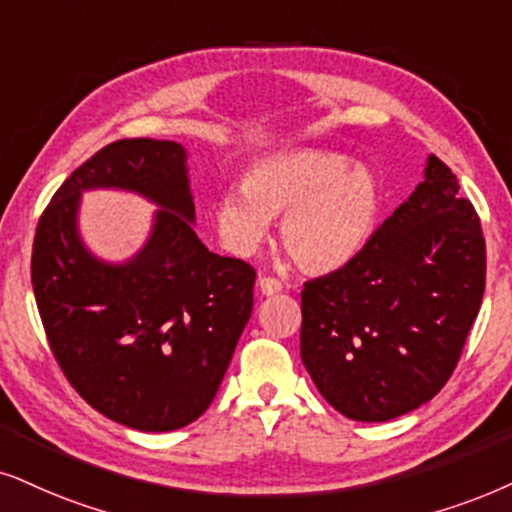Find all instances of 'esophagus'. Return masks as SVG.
Wrapping results in <instances>:
<instances>
[{
    "instance_id": "obj_1",
    "label": "esophagus",
    "mask_w": 512,
    "mask_h": 512,
    "mask_svg": "<svg viewBox=\"0 0 512 512\" xmlns=\"http://www.w3.org/2000/svg\"><path fill=\"white\" fill-rule=\"evenodd\" d=\"M260 290L262 295H276L283 290V283L274 276H260Z\"/></svg>"
}]
</instances>
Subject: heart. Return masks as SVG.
Returning <instances> with one entry per match:
<instances>
[{"instance_id": "obj_1", "label": "heart", "mask_w": 512, "mask_h": 512, "mask_svg": "<svg viewBox=\"0 0 512 512\" xmlns=\"http://www.w3.org/2000/svg\"><path fill=\"white\" fill-rule=\"evenodd\" d=\"M380 212V186L364 165L319 148L271 153L252 160L241 191L217 200L222 243L250 255L281 217V243L307 274H333L364 250Z\"/></svg>"}]
</instances>
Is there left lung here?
<instances>
[{"mask_svg":"<svg viewBox=\"0 0 512 512\" xmlns=\"http://www.w3.org/2000/svg\"><path fill=\"white\" fill-rule=\"evenodd\" d=\"M430 155L425 179L347 267L304 283L302 364L342 416L383 423L451 378L487 278L480 215Z\"/></svg>","mask_w":512,"mask_h":512,"instance_id":"1","label":"left lung"}]
</instances>
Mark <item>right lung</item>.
I'll return each instance as SVG.
<instances>
[{
	"label": "right lung",
	"mask_w": 512,
	"mask_h": 512,
	"mask_svg": "<svg viewBox=\"0 0 512 512\" xmlns=\"http://www.w3.org/2000/svg\"><path fill=\"white\" fill-rule=\"evenodd\" d=\"M184 148L120 139L54 193L32 243V290L56 364L96 411L167 432L203 416L252 312L255 267L219 257L193 231ZM120 185L166 208L137 261L108 268L74 231L79 191Z\"/></svg>",
	"instance_id": "right-lung-1"
}]
</instances>
